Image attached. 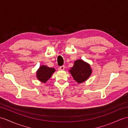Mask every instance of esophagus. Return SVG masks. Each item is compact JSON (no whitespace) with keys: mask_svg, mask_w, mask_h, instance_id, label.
Returning <instances> with one entry per match:
<instances>
[{"mask_svg":"<svg viewBox=\"0 0 128 128\" xmlns=\"http://www.w3.org/2000/svg\"><path fill=\"white\" fill-rule=\"evenodd\" d=\"M59 69H60V70H64V66H62L60 67Z\"/></svg>","mask_w":128,"mask_h":128,"instance_id":"esophagus-1","label":"esophagus"}]
</instances>
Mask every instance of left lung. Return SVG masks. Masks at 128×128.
<instances>
[{"mask_svg":"<svg viewBox=\"0 0 128 128\" xmlns=\"http://www.w3.org/2000/svg\"><path fill=\"white\" fill-rule=\"evenodd\" d=\"M74 80L78 84L82 83L88 80L92 73L91 66L82 59L75 61L73 66L69 70Z\"/></svg>","mask_w":128,"mask_h":128,"instance_id":"1","label":"left lung"}]
</instances>
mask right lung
Instances as JSON below:
<instances>
[{
    "label": "right lung",
    "instance_id": "1",
    "mask_svg": "<svg viewBox=\"0 0 128 128\" xmlns=\"http://www.w3.org/2000/svg\"><path fill=\"white\" fill-rule=\"evenodd\" d=\"M55 72V68H50L46 65H42L36 72V78L40 82L46 83Z\"/></svg>",
    "mask_w": 128,
    "mask_h": 128
}]
</instances>
